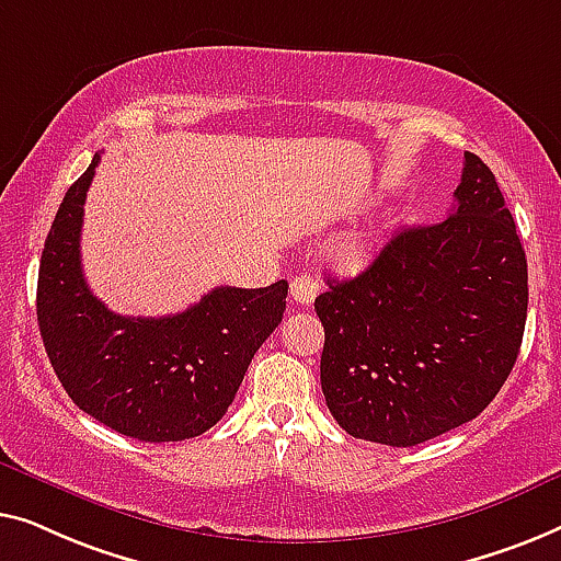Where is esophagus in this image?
Masks as SVG:
<instances>
[{"instance_id":"1","label":"esophagus","mask_w":561,"mask_h":561,"mask_svg":"<svg viewBox=\"0 0 561 561\" xmlns=\"http://www.w3.org/2000/svg\"><path fill=\"white\" fill-rule=\"evenodd\" d=\"M289 295L297 305H312L314 295H318V284H314L310 274H297V277H291Z\"/></svg>"}]
</instances>
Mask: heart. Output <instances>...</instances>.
Returning a JSON list of instances; mask_svg holds the SVG:
<instances>
[{
    "label": "heart",
    "instance_id": "1",
    "mask_svg": "<svg viewBox=\"0 0 561 561\" xmlns=\"http://www.w3.org/2000/svg\"><path fill=\"white\" fill-rule=\"evenodd\" d=\"M333 262L345 272H360L370 264V259L376 254V239L370 233H351L343 236L341 241L335 243Z\"/></svg>",
    "mask_w": 561,
    "mask_h": 561
}]
</instances>
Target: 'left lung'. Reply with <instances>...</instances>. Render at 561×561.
<instances>
[{"instance_id": "1", "label": "left lung", "mask_w": 561, "mask_h": 561, "mask_svg": "<svg viewBox=\"0 0 561 561\" xmlns=\"http://www.w3.org/2000/svg\"><path fill=\"white\" fill-rule=\"evenodd\" d=\"M457 208L391 241L358 277L314 299L320 383L348 435L414 447L476 420L524 341L528 272L501 187L465 152Z\"/></svg>"}]
</instances>
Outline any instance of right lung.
<instances>
[{
	"mask_svg": "<svg viewBox=\"0 0 561 561\" xmlns=\"http://www.w3.org/2000/svg\"><path fill=\"white\" fill-rule=\"evenodd\" d=\"M101 154L68 187L37 274V322L50 366L73 404L119 435L180 442L210 430L239 391L254 353L287 307V282L216 287L168 318H124L85 284L83 203Z\"/></svg>",
	"mask_w": 561,
	"mask_h": 561,
	"instance_id": "add662e5",
	"label": "right lung"
}]
</instances>
